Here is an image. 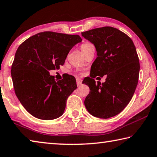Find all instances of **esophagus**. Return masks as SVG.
I'll return each mask as SVG.
<instances>
[{
  "mask_svg": "<svg viewBox=\"0 0 157 157\" xmlns=\"http://www.w3.org/2000/svg\"><path fill=\"white\" fill-rule=\"evenodd\" d=\"M76 84H77V86H78V87L81 86L82 81L80 78H76Z\"/></svg>",
  "mask_w": 157,
  "mask_h": 157,
  "instance_id": "34e87169",
  "label": "esophagus"
}]
</instances>
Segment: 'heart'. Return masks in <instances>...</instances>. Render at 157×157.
<instances>
[{
    "mask_svg": "<svg viewBox=\"0 0 157 157\" xmlns=\"http://www.w3.org/2000/svg\"><path fill=\"white\" fill-rule=\"evenodd\" d=\"M92 46V45H91L90 43H83L81 45V51L84 52H86L87 49H88L89 48H90V47Z\"/></svg>",
    "mask_w": 157,
    "mask_h": 157,
    "instance_id": "1",
    "label": "heart"
}]
</instances>
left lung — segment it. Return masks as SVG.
<instances>
[{
  "mask_svg": "<svg viewBox=\"0 0 157 157\" xmlns=\"http://www.w3.org/2000/svg\"><path fill=\"white\" fill-rule=\"evenodd\" d=\"M81 34L94 44L97 54L90 77L83 81L90 87L85 106L95 117L116 116L130 103L138 84L140 64L135 46L127 34L112 27L93 29ZM104 75L105 83L96 84L94 78Z\"/></svg>",
  "mask_w": 157,
  "mask_h": 157,
  "instance_id": "left-lung-1",
  "label": "left lung"
}]
</instances>
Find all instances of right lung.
I'll return each mask as SVG.
<instances>
[{"instance_id":"obj_1","label":"right lung","mask_w":157,"mask_h":157,"mask_svg":"<svg viewBox=\"0 0 157 157\" xmlns=\"http://www.w3.org/2000/svg\"><path fill=\"white\" fill-rule=\"evenodd\" d=\"M81 41L78 35L43 32L18 47L11 70L13 88L32 116L52 120L63 114L68 97L77 87L76 78L68 74L56 81L49 71L59 70L71 49Z\"/></svg>"}]
</instances>
